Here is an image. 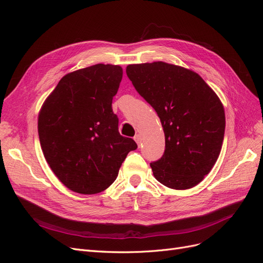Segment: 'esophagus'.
Masks as SVG:
<instances>
[{"label":"esophagus","mask_w":263,"mask_h":263,"mask_svg":"<svg viewBox=\"0 0 263 263\" xmlns=\"http://www.w3.org/2000/svg\"><path fill=\"white\" fill-rule=\"evenodd\" d=\"M134 139H135V141L137 142L138 145H140V142H141V137H140V135H135V137H134Z\"/></svg>","instance_id":"34e87169"}]
</instances>
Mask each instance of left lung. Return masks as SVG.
Segmentation results:
<instances>
[{"label":"left lung","mask_w":263,"mask_h":263,"mask_svg":"<svg viewBox=\"0 0 263 263\" xmlns=\"http://www.w3.org/2000/svg\"><path fill=\"white\" fill-rule=\"evenodd\" d=\"M126 73L163 127V156L150 163L155 178L170 189L195 186L220 154L225 133L220 100L197 73L170 63L129 65Z\"/></svg>","instance_id":"8db88e82"}]
</instances>
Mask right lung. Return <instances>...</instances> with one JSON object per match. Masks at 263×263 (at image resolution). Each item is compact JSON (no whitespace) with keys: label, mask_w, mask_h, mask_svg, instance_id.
I'll return each instance as SVG.
<instances>
[{"label":"right lung","mask_w":263,"mask_h":263,"mask_svg":"<svg viewBox=\"0 0 263 263\" xmlns=\"http://www.w3.org/2000/svg\"><path fill=\"white\" fill-rule=\"evenodd\" d=\"M123 69L94 65L63 77L39 112L38 135L47 162L73 192L97 194L116 180L132 138L118 132L112 102Z\"/></svg>","instance_id":"obj_1"}]
</instances>
